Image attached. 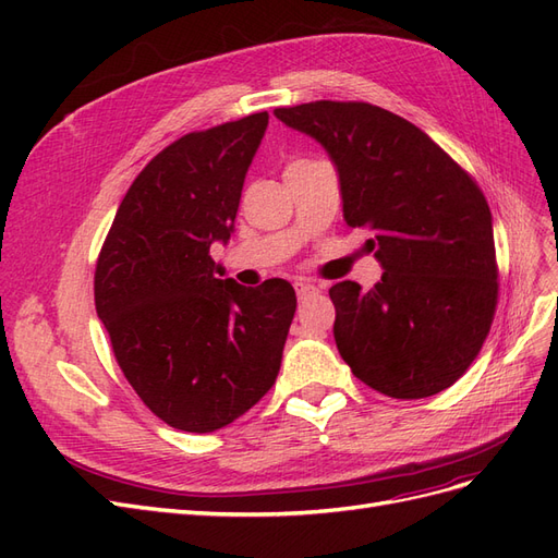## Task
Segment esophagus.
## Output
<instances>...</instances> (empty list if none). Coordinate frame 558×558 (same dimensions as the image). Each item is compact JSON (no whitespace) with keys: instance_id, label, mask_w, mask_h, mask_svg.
<instances>
[{"instance_id":"1","label":"esophagus","mask_w":558,"mask_h":558,"mask_svg":"<svg viewBox=\"0 0 558 558\" xmlns=\"http://www.w3.org/2000/svg\"><path fill=\"white\" fill-rule=\"evenodd\" d=\"M295 293H298L300 300H307L310 295L318 293V286H314V283H310V281H298V283H295Z\"/></svg>"}]
</instances>
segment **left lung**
<instances>
[{"label":"left lung","mask_w":558,"mask_h":558,"mask_svg":"<svg viewBox=\"0 0 558 558\" xmlns=\"http://www.w3.org/2000/svg\"><path fill=\"white\" fill-rule=\"evenodd\" d=\"M314 137L340 174L344 221L367 228L386 272L330 289L340 356L375 391H445L477 359L498 305L492 209L463 167L404 118L367 102L275 109Z\"/></svg>","instance_id":"obj_1"}]
</instances>
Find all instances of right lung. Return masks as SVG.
<instances>
[{"label":"right lung","mask_w":558,"mask_h":558,"mask_svg":"<svg viewBox=\"0 0 558 558\" xmlns=\"http://www.w3.org/2000/svg\"><path fill=\"white\" fill-rule=\"evenodd\" d=\"M267 111L189 132L150 160L116 211L95 267L113 356L167 426L211 433L272 388L295 314L289 281L244 289L209 256L228 242Z\"/></svg>","instance_id":"1"}]
</instances>
